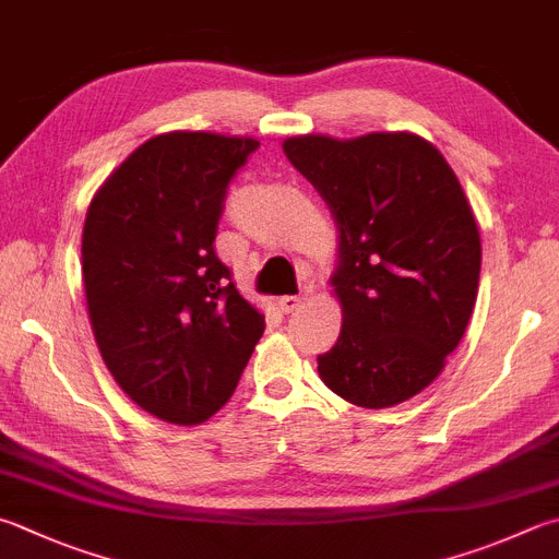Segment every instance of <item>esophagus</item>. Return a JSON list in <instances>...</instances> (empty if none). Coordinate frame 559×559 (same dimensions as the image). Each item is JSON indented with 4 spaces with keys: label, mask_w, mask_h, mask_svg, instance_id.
I'll list each match as a JSON object with an SVG mask.
<instances>
[{
    "label": "esophagus",
    "mask_w": 559,
    "mask_h": 559,
    "mask_svg": "<svg viewBox=\"0 0 559 559\" xmlns=\"http://www.w3.org/2000/svg\"><path fill=\"white\" fill-rule=\"evenodd\" d=\"M277 304L284 313H294L301 307V297H297V294H287V297H280Z\"/></svg>",
    "instance_id": "34e87169"
}]
</instances>
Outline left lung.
Listing matches in <instances>:
<instances>
[{
	"label": "left lung",
	"instance_id": "8db88e82",
	"mask_svg": "<svg viewBox=\"0 0 559 559\" xmlns=\"http://www.w3.org/2000/svg\"><path fill=\"white\" fill-rule=\"evenodd\" d=\"M282 148L341 234L343 329L319 355L323 384L362 408L402 404L443 372L477 301L479 228L457 175L408 131L309 133Z\"/></svg>",
	"mask_w": 559,
	"mask_h": 559
}]
</instances>
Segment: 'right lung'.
<instances>
[{
	"label": "right lung",
	"instance_id": "1",
	"mask_svg": "<svg viewBox=\"0 0 559 559\" xmlns=\"http://www.w3.org/2000/svg\"><path fill=\"white\" fill-rule=\"evenodd\" d=\"M255 139L170 131L139 145L92 197L82 280L94 341L151 416L197 426L224 406L265 331L214 238Z\"/></svg>",
	"mask_w": 559,
	"mask_h": 559
}]
</instances>
